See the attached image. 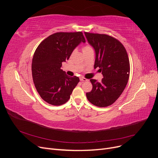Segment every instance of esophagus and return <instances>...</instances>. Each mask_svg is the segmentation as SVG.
Here are the masks:
<instances>
[{
  "label": "esophagus",
  "instance_id": "esophagus-1",
  "mask_svg": "<svg viewBox=\"0 0 158 158\" xmlns=\"http://www.w3.org/2000/svg\"><path fill=\"white\" fill-rule=\"evenodd\" d=\"M80 81H81V82H86V81H88V80L82 77V78H80Z\"/></svg>",
  "mask_w": 158,
  "mask_h": 158
}]
</instances>
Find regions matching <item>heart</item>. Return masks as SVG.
I'll return each instance as SVG.
<instances>
[{
    "instance_id": "obj_1",
    "label": "heart",
    "mask_w": 158,
    "mask_h": 158,
    "mask_svg": "<svg viewBox=\"0 0 158 158\" xmlns=\"http://www.w3.org/2000/svg\"><path fill=\"white\" fill-rule=\"evenodd\" d=\"M92 49V47H91V46H89L88 45H84L83 47L82 50H83V51H87V50H89V49Z\"/></svg>"
}]
</instances>
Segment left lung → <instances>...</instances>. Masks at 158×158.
I'll list each match as a JSON object with an SVG mask.
<instances>
[{
	"instance_id": "left-lung-1",
	"label": "left lung",
	"mask_w": 158,
	"mask_h": 158,
	"mask_svg": "<svg viewBox=\"0 0 158 158\" xmlns=\"http://www.w3.org/2000/svg\"><path fill=\"white\" fill-rule=\"evenodd\" d=\"M89 44L95 51L94 69L99 68L102 82L90 79L93 88L86 93L88 101L95 106L112 105L120 97L130 75V63L127 51L121 43L106 34L84 32Z\"/></svg>"
}]
</instances>
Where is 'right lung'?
Listing matches in <instances>:
<instances>
[{
    "label": "right lung",
    "mask_w": 158,
    "mask_h": 158,
    "mask_svg": "<svg viewBox=\"0 0 158 158\" xmlns=\"http://www.w3.org/2000/svg\"><path fill=\"white\" fill-rule=\"evenodd\" d=\"M81 42H85L82 32H57L47 37L36 49L32 77L37 92L47 103L52 106L66 103L80 82L77 76L70 77L60 68Z\"/></svg>",
    "instance_id": "1"
}]
</instances>
